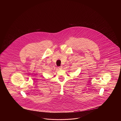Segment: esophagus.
I'll return each instance as SVG.
<instances>
[{
  "label": "esophagus",
  "instance_id": "obj_1",
  "mask_svg": "<svg viewBox=\"0 0 121 121\" xmlns=\"http://www.w3.org/2000/svg\"><path fill=\"white\" fill-rule=\"evenodd\" d=\"M62 68H63V67H62V66H60V67H58V68H59V69H62Z\"/></svg>",
  "mask_w": 121,
  "mask_h": 121
}]
</instances>
